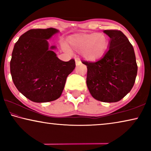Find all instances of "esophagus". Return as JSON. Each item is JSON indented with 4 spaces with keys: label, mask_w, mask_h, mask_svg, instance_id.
<instances>
[{
    "label": "esophagus",
    "mask_w": 151,
    "mask_h": 151,
    "mask_svg": "<svg viewBox=\"0 0 151 151\" xmlns=\"http://www.w3.org/2000/svg\"><path fill=\"white\" fill-rule=\"evenodd\" d=\"M75 61H76V65H80L82 64V62L79 58H76Z\"/></svg>",
    "instance_id": "esophagus-1"
}]
</instances>
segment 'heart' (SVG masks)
I'll list each match as a JSON object with an SVG mask.
<instances>
[{
  "label": "heart",
  "mask_w": 151,
  "mask_h": 151,
  "mask_svg": "<svg viewBox=\"0 0 151 151\" xmlns=\"http://www.w3.org/2000/svg\"><path fill=\"white\" fill-rule=\"evenodd\" d=\"M70 47L76 51H80V54L88 61H95L100 58L106 53L109 47L108 37L102 33H91L74 35L69 39ZM64 49L69 51L67 45Z\"/></svg>",
  "instance_id": "b5f03b06"
}]
</instances>
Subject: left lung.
<instances>
[{"label": "left lung", "instance_id": "left-lung-1", "mask_svg": "<svg viewBox=\"0 0 151 151\" xmlns=\"http://www.w3.org/2000/svg\"><path fill=\"white\" fill-rule=\"evenodd\" d=\"M110 38L109 50L98 61H82L87 67L86 85L93 98L116 102L133 88L137 73L134 49L119 30H104Z\"/></svg>", "mask_w": 151, "mask_h": 151}]
</instances>
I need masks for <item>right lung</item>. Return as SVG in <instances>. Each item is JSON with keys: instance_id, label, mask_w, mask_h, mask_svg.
<instances>
[{"instance_id": "add662e5", "label": "right lung", "mask_w": 151, "mask_h": 151, "mask_svg": "<svg viewBox=\"0 0 151 151\" xmlns=\"http://www.w3.org/2000/svg\"><path fill=\"white\" fill-rule=\"evenodd\" d=\"M59 31L33 29L20 37L14 45L10 72L17 89L34 102H47L60 97L67 76L76 67L75 60L64 62L49 47L47 40Z\"/></svg>"}]
</instances>
